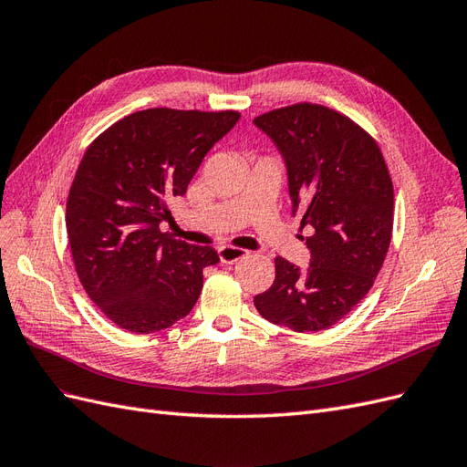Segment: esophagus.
Returning a JSON list of instances; mask_svg holds the SVG:
<instances>
[{
    "mask_svg": "<svg viewBox=\"0 0 467 467\" xmlns=\"http://www.w3.org/2000/svg\"><path fill=\"white\" fill-rule=\"evenodd\" d=\"M248 254L246 250L236 248V246H221L219 248V258L223 264H234Z\"/></svg>",
    "mask_w": 467,
    "mask_h": 467,
    "instance_id": "esophagus-1",
    "label": "esophagus"
}]
</instances>
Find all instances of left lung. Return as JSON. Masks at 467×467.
Returning a JSON list of instances; mask_svg holds the SVG:
<instances>
[{"label":"left lung","instance_id":"8db88e82","mask_svg":"<svg viewBox=\"0 0 467 467\" xmlns=\"http://www.w3.org/2000/svg\"><path fill=\"white\" fill-rule=\"evenodd\" d=\"M282 152L293 215L311 250L307 270L275 258V279L254 297L258 313L296 332L338 323L374 285L393 231V183L378 142L346 115L296 103L254 119Z\"/></svg>","mask_w":467,"mask_h":467}]
</instances>
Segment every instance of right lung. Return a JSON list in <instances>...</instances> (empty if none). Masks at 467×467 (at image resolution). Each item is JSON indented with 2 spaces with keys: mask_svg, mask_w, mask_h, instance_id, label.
Instances as JSON below:
<instances>
[{
  "mask_svg": "<svg viewBox=\"0 0 467 467\" xmlns=\"http://www.w3.org/2000/svg\"><path fill=\"white\" fill-rule=\"evenodd\" d=\"M238 111L154 108L123 117L93 140L66 203L76 274L101 313L129 332L149 335L188 315L203 270L219 254L160 231L168 203L188 192L205 154Z\"/></svg>",
  "mask_w": 467,
  "mask_h": 467,
  "instance_id": "1",
  "label": "right lung"
}]
</instances>
